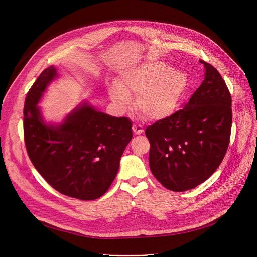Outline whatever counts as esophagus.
Wrapping results in <instances>:
<instances>
[{"instance_id": "esophagus-1", "label": "esophagus", "mask_w": 257, "mask_h": 257, "mask_svg": "<svg viewBox=\"0 0 257 257\" xmlns=\"http://www.w3.org/2000/svg\"><path fill=\"white\" fill-rule=\"evenodd\" d=\"M132 129H133V132H134L135 135H140V134H142L144 132L143 127L141 125H138V124H134Z\"/></svg>"}]
</instances>
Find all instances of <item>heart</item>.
Segmentation results:
<instances>
[{"label": "heart", "instance_id": "heart-1", "mask_svg": "<svg viewBox=\"0 0 257 257\" xmlns=\"http://www.w3.org/2000/svg\"><path fill=\"white\" fill-rule=\"evenodd\" d=\"M189 85L186 73L171 69L161 61H150L125 70L119 82H113L108 93L121 111L136 104L149 119L159 121L171 117L179 107Z\"/></svg>", "mask_w": 257, "mask_h": 257}]
</instances>
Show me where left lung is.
Wrapping results in <instances>:
<instances>
[{
    "label": "left lung",
    "instance_id": "1",
    "mask_svg": "<svg viewBox=\"0 0 257 257\" xmlns=\"http://www.w3.org/2000/svg\"><path fill=\"white\" fill-rule=\"evenodd\" d=\"M204 65V80L180 111L146 128L150 168L161 184L182 192L207 180L221 165L232 127V98L217 70Z\"/></svg>",
    "mask_w": 257,
    "mask_h": 257
}]
</instances>
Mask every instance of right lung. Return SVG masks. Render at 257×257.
<instances>
[{
	"instance_id": "right-lung-1",
	"label": "right lung",
	"mask_w": 257,
	"mask_h": 257,
	"mask_svg": "<svg viewBox=\"0 0 257 257\" xmlns=\"http://www.w3.org/2000/svg\"><path fill=\"white\" fill-rule=\"evenodd\" d=\"M57 68L43 71L24 104V140L35 169L60 193L81 200L103 195L117 176L132 139V122L97 111L82 100L60 123L47 122L38 105Z\"/></svg>"
}]
</instances>
